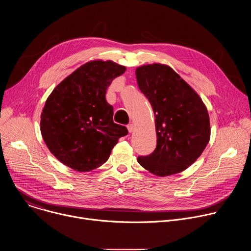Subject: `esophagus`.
Returning <instances> with one entry per match:
<instances>
[{
  "instance_id": "esophagus-1",
  "label": "esophagus",
  "mask_w": 251,
  "mask_h": 251,
  "mask_svg": "<svg viewBox=\"0 0 251 251\" xmlns=\"http://www.w3.org/2000/svg\"><path fill=\"white\" fill-rule=\"evenodd\" d=\"M127 128H128V131H129L130 133H132V132L134 131V125H133L132 123H130V124L127 126Z\"/></svg>"
}]
</instances>
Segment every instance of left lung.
<instances>
[{"mask_svg": "<svg viewBox=\"0 0 251 251\" xmlns=\"http://www.w3.org/2000/svg\"><path fill=\"white\" fill-rule=\"evenodd\" d=\"M138 86L152 105L157 146L138 163L166 176L181 173L201 155L210 137L209 117L196 91L168 65L154 63L136 69Z\"/></svg>", "mask_w": 251, "mask_h": 251, "instance_id": "8db88e82", "label": "left lung"}]
</instances>
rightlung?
<instances>
[{"label":"right lung","instance_id":"add662e5","mask_svg":"<svg viewBox=\"0 0 251 251\" xmlns=\"http://www.w3.org/2000/svg\"><path fill=\"white\" fill-rule=\"evenodd\" d=\"M126 67L111 60L89 61L62 80L46 101L41 132L51 154L62 164L88 172L108 160L125 126L113 122L105 94Z\"/></svg>","mask_w":251,"mask_h":251}]
</instances>
